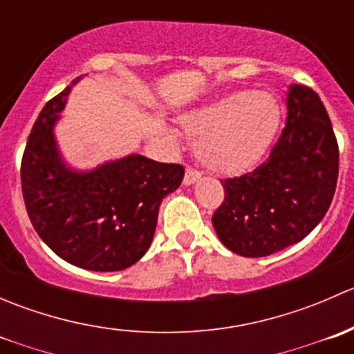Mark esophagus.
<instances>
[{"label":"esophagus","mask_w":354,"mask_h":354,"mask_svg":"<svg viewBox=\"0 0 354 354\" xmlns=\"http://www.w3.org/2000/svg\"><path fill=\"white\" fill-rule=\"evenodd\" d=\"M198 180H200V173H198V171L190 169V167H188V169L185 171L183 183L187 185V187H190V185H195V183H197Z\"/></svg>","instance_id":"esophagus-1"}]
</instances>
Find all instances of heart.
<instances>
[{
  "label": "heart",
  "mask_w": 354,
  "mask_h": 354,
  "mask_svg": "<svg viewBox=\"0 0 354 354\" xmlns=\"http://www.w3.org/2000/svg\"><path fill=\"white\" fill-rule=\"evenodd\" d=\"M281 121L276 99L267 92H233L180 118L181 128L197 140V157L217 174L252 169L272 144Z\"/></svg>",
  "instance_id": "heart-1"
}]
</instances>
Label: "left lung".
Wrapping results in <instances>:
<instances>
[{
  "label": "left lung",
  "mask_w": 354,
  "mask_h": 354,
  "mask_svg": "<svg viewBox=\"0 0 354 354\" xmlns=\"http://www.w3.org/2000/svg\"><path fill=\"white\" fill-rule=\"evenodd\" d=\"M286 127L263 164L224 180L212 216L221 243L241 257H267L301 241L329 209L339 151L322 101L310 87L286 92Z\"/></svg>",
  "instance_id": "8db88e82"
}]
</instances>
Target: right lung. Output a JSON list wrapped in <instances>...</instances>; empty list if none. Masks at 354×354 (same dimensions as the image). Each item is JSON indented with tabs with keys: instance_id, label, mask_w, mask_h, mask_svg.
I'll use <instances>...</instances> for the list:
<instances>
[{
	"instance_id": "1",
	"label": "right lung",
	"mask_w": 354,
	"mask_h": 354,
	"mask_svg": "<svg viewBox=\"0 0 354 354\" xmlns=\"http://www.w3.org/2000/svg\"><path fill=\"white\" fill-rule=\"evenodd\" d=\"M71 82L35 120L22 159V192L34 230L68 263L95 272L133 266L154 238L159 205L181 185L180 164L140 154L106 160L92 169L70 166L55 128Z\"/></svg>"
}]
</instances>
